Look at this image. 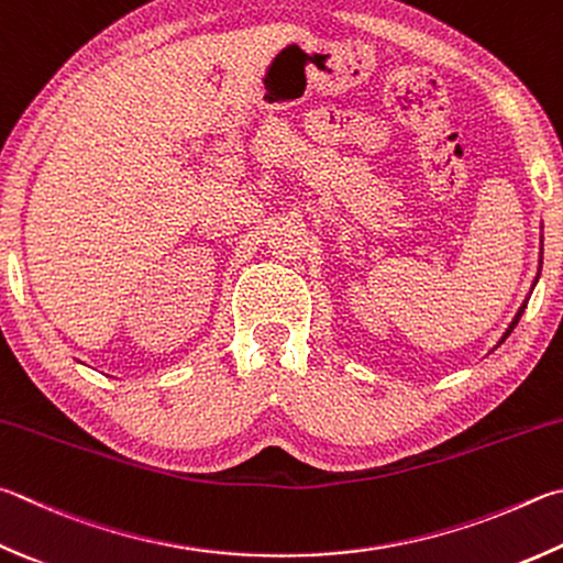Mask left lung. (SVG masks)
<instances>
[{"label": "left lung", "mask_w": 563, "mask_h": 563, "mask_svg": "<svg viewBox=\"0 0 563 563\" xmlns=\"http://www.w3.org/2000/svg\"><path fill=\"white\" fill-rule=\"evenodd\" d=\"M525 308H527V302L522 305V308H519V312H517V317H515V320H512V324H509V330H507V332H505V336H503V342L507 340V336H509V334H512V330H515V327H517V322H519V317H522Z\"/></svg>", "instance_id": "8db88e82"}]
</instances>
